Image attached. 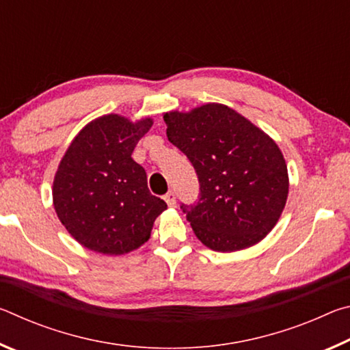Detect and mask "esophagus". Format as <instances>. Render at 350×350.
Segmentation results:
<instances>
[{"label": "esophagus", "instance_id": "esophagus-1", "mask_svg": "<svg viewBox=\"0 0 350 350\" xmlns=\"http://www.w3.org/2000/svg\"><path fill=\"white\" fill-rule=\"evenodd\" d=\"M163 199H165V202H167L168 206H174L176 205V194L173 191H168L163 196Z\"/></svg>", "mask_w": 350, "mask_h": 350}]
</instances>
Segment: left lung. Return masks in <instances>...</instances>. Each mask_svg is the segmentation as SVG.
I'll list each match as a JSON object with an SVG mask.
<instances>
[{"label": "left lung", "instance_id": "obj_1", "mask_svg": "<svg viewBox=\"0 0 350 350\" xmlns=\"http://www.w3.org/2000/svg\"><path fill=\"white\" fill-rule=\"evenodd\" d=\"M168 140L196 170L200 193L182 204L198 239L215 252L258 244L287 202V165L275 140L239 112L206 103L163 114Z\"/></svg>", "mask_w": 350, "mask_h": 350}]
</instances>
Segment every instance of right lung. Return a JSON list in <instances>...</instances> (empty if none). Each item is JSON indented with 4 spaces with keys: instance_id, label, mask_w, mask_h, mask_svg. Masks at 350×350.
Returning a JSON list of instances; mask_svg holds the SVG:
<instances>
[{
    "instance_id": "right-lung-1",
    "label": "right lung",
    "mask_w": 350,
    "mask_h": 350,
    "mask_svg": "<svg viewBox=\"0 0 350 350\" xmlns=\"http://www.w3.org/2000/svg\"><path fill=\"white\" fill-rule=\"evenodd\" d=\"M152 118L129 122L102 116L75 135L55 173L52 198L60 222L83 247L118 256L150 239L167 204L148 189L144 167L133 161Z\"/></svg>"
}]
</instances>
